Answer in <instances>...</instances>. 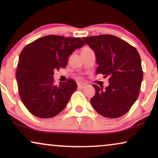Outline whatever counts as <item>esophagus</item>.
I'll return each instance as SVG.
<instances>
[{
  "label": "esophagus",
  "instance_id": "1",
  "mask_svg": "<svg viewBox=\"0 0 158 158\" xmlns=\"http://www.w3.org/2000/svg\"><path fill=\"white\" fill-rule=\"evenodd\" d=\"M77 87H78L79 88H81V89H83V88L85 87V84H83V83H78V84H77Z\"/></svg>",
  "mask_w": 158,
  "mask_h": 158
}]
</instances>
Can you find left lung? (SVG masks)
Returning <instances> with one entry per match:
<instances>
[{
	"instance_id": "left-lung-1",
	"label": "left lung",
	"mask_w": 158,
	"mask_h": 158,
	"mask_svg": "<svg viewBox=\"0 0 158 158\" xmlns=\"http://www.w3.org/2000/svg\"><path fill=\"white\" fill-rule=\"evenodd\" d=\"M83 40L96 55L98 65L96 74L109 76L108 87L93 85L96 94L90 103L104 117H121L129 111L139 96L143 78L139 53L129 43L110 34Z\"/></svg>"
}]
</instances>
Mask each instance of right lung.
I'll return each mask as SVG.
<instances>
[{
    "label": "right lung",
    "instance_id": "add662e5",
    "mask_svg": "<svg viewBox=\"0 0 158 158\" xmlns=\"http://www.w3.org/2000/svg\"><path fill=\"white\" fill-rule=\"evenodd\" d=\"M84 45L80 38L48 35L23 49L16 80L21 101L30 113L40 118H52L66 107L77 83L68 79L55 85L54 70L65 68L69 56Z\"/></svg>",
    "mask_w": 158,
    "mask_h": 158
}]
</instances>
